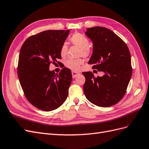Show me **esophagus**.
<instances>
[{
	"mask_svg": "<svg viewBox=\"0 0 149 149\" xmlns=\"http://www.w3.org/2000/svg\"><path fill=\"white\" fill-rule=\"evenodd\" d=\"M72 77L75 78L77 76L80 74V72H76V71H72Z\"/></svg>",
	"mask_w": 149,
	"mask_h": 149,
	"instance_id": "obj_1",
	"label": "esophagus"
}]
</instances>
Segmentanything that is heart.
<instances>
[{"mask_svg": "<svg viewBox=\"0 0 149 149\" xmlns=\"http://www.w3.org/2000/svg\"><path fill=\"white\" fill-rule=\"evenodd\" d=\"M70 41L73 45L77 46L81 49L80 55L85 57L88 56L90 53V49L89 46V40L87 37L80 33H75L70 38ZM68 50V46L65 43L62 45L60 50V53L62 56H65ZM84 63V61L81 59H69L65 61V65L68 68L77 70H79L80 65Z\"/></svg>", "mask_w": 149, "mask_h": 149, "instance_id": "b5f03b06", "label": "heart"}]
</instances>
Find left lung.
Wrapping results in <instances>:
<instances>
[{"mask_svg":"<svg viewBox=\"0 0 149 149\" xmlns=\"http://www.w3.org/2000/svg\"><path fill=\"white\" fill-rule=\"evenodd\" d=\"M85 35L93 43V53L88 62L104 73L95 77L84 72V91L86 98L100 107H109L124 97L132 76L131 54L127 45L117 35L107 28L95 26Z\"/></svg>","mask_w":149,"mask_h":149,"instance_id":"left-lung-1","label":"left lung"}]
</instances>
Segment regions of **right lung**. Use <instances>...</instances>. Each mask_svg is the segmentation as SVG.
I'll use <instances>...</instances> for the list:
<instances>
[{
    "label": "right lung",
    "mask_w": 149,
    "mask_h": 149,
    "mask_svg": "<svg viewBox=\"0 0 149 149\" xmlns=\"http://www.w3.org/2000/svg\"><path fill=\"white\" fill-rule=\"evenodd\" d=\"M70 30H47L24 42L19 55L18 76L27 100L36 108L50 111L61 107L68 96L72 73L64 68L59 74L49 70L61 59L60 50ZM59 62H57V63Z\"/></svg>",
    "instance_id": "right-lung-1"
}]
</instances>
